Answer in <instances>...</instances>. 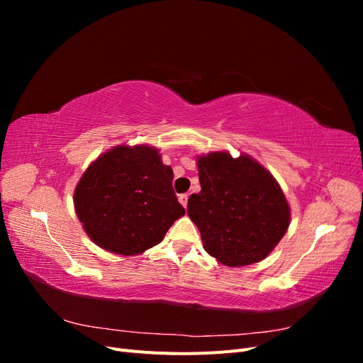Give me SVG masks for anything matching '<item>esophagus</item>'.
Masks as SVG:
<instances>
[{
	"label": "esophagus",
	"mask_w": 363,
	"mask_h": 363,
	"mask_svg": "<svg viewBox=\"0 0 363 363\" xmlns=\"http://www.w3.org/2000/svg\"><path fill=\"white\" fill-rule=\"evenodd\" d=\"M188 199H189V195L188 194H182V195H179V201L182 203V206L186 208L188 207Z\"/></svg>",
	"instance_id": "esophagus-1"
}]
</instances>
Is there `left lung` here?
<instances>
[{"mask_svg": "<svg viewBox=\"0 0 363 363\" xmlns=\"http://www.w3.org/2000/svg\"><path fill=\"white\" fill-rule=\"evenodd\" d=\"M201 191L188 200L204 250L227 267L265 259L286 233L291 208L280 184L247 155L213 151L196 160Z\"/></svg>", "mask_w": 363, "mask_h": 363, "instance_id": "8db88e82", "label": "left lung"}]
</instances>
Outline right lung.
I'll return each mask as SVG.
<instances>
[{
  "label": "right lung",
  "mask_w": 363,
  "mask_h": 363,
  "mask_svg": "<svg viewBox=\"0 0 363 363\" xmlns=\"http://www.w3.org/2000/svg\"><path fill=\"white\" fill-rule=\"evenodd\" d=\"M174 172L150 145H118L92 162L74 191L84 232L98 247L136 256L157 245L184 215Z\"/></svg>",
  "instance_id": "add662e5"
}]
</instances>
